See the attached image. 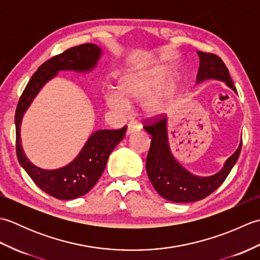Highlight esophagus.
I'll return each mask as SVG.
<instances>
[{"label": "esophagus", "instance_id": "esophagus-1", "mask_svg": "<svg viewBox=\"0 0 260 260\" xmlns=\"http://www.w3.org/2000/svg\"><path fill=\"white\" fill-rule=\"evenodd\" d=\"M141 129V126L137 124V123H129L128 126H127V132L126 134L129 135V134H133L135 132H139Z\"/></svg>", "mask_w": 260, "mask_h": 260}]
</instances>
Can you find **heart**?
<instances>
[{
  "label": "heart",
  "instance_id": "obj_1",
  "mask_svg": "<svg viewBox=\"0 0 260 260\" xmlns=\"http://www.w3.org/2000/svg\"><path fill=\"white\" fill-rule=\"evenodd\" d=\"M164 79L165 71L163 69H152L124 75L118 82L117 92L109 93L107 96V106L113 110L126 109L128 107V103L143 101L152 94ZM165 107H167V96L162 91L154 93L143 103L142 106L143 112L151 118L162 115Z\"/></svg>",
  "mask_w": 260,
  "mask_h": 260
}]
</instances>
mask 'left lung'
<instances>
[{"label": "left lung", "mask_w": 260, "mask_h": 260, "mask_svg": "<svg viewBox=\"0 0 260 260\" xmlns=\"http://www.w3.org/2000/svg\"><path fill=\"white\" fill-rule=\"evenodd\" d=\"M200 58L197 82L217 79L237 92L229 70L221 58L213 53L197 51ZM144 129L151 135V147L146 158V172L154 189L162 198L176 203L202 200L223 183L239 157L242 142L236 152L225 161L223 168L211 176H198L190 173L176 161L169 145L168 118L162 117L146 124Z\"/></svg>", "instance_id": "obj_1"}]
</instances>
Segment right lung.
I'll use <instances>...</instances> for the list:
<instances>
[{
    "mask_svg": "<svg viewBox=\"0 0 260 260\" xmlns=\"http://www.w3.org/2000/svg\"><path fill=\"white\" fill-rule=\"evenodd\" d=\"M101 56V48L93 43H85L47 60L31 77L16 106L15 144L19 163L42 191L59 200H71L91 190L106 168L109 154L124 139L127 126L120 129L95 132L89 136L73 162L60 169L45 170L36 167L25 156L20 135L22 118L41 88L56 77L59 71L74 70L77 73H88L96 67Z\"/></svg>",
    "mask_w": 260,
    "mask_h": 260,
    "instance_id": "add662e5",
    "label": "right lung"
}]
</instances>
